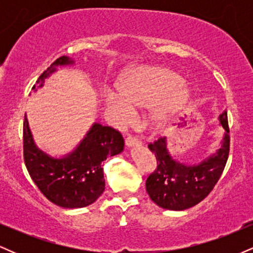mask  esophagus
<instances>
[{
	"label": "esophagus",
	"mask_w": 253,
	"mask_h": 253,
	"mask_svg": "<svg viewBox=\"0 0 253 253\" xmlns=\"http://www.w3.org/2000/svg\"><path fill=\"white\" fill-rule=\"evenodd\" d=\"M125 144H126L127 149H130V147H136V146H140L141 143L139 139L134 138V136H127L126 140H125Z\"/></svg>",
	"instance_id": "1"
}]
</instances>
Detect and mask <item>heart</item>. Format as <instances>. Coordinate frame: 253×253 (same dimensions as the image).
<instances>
[{"mask_svg":"<svg viewBox=\"0 0 253 253\" xmlns=\"http://www.w3.org/2000/svg\"><path fill=\"white\" fill-rule=\"evenodd\" d=\"M118 90L106 92L107 107L120 120H128L133 108H149L147 123L153 128L164 126L193 96V89L178 72L162 66H143L127 72L119 81Z\"/></svg>","mask_w":253,"mask_h":253,"instance_id":"obj_1","label":"heart"}]
</instances>
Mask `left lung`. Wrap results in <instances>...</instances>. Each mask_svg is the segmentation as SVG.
<instances>
[{"instance_id": "left-lung-1", "label": "left lung", "mask_w": 253, "mask_h": 253, "mask_svg": "<svg viewBox=\"0 0 253 253\" xmlns=\"http://www.w3.org/2000/svg\"><path fill=\"white\" fill-rule=\"evenodd\" d=\"M217 120L223 128L219 149L197 164L183 163L172 157L167 136L149 145L156 156L157 169L146 179V191L157 206L169 211L188 210L213 189L225 169L229 152L227 112L223 110Z\"/></svg>"}]
</instances>
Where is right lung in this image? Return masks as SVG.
<instances>
[{"instance_id": "obj_1", "label": "right lung", "mask_w": 253, "mask_h": 253, "mask_svg": "<svg viewBox=\"0 0 253 253\" xmlns=\"http://www.w3.org/2000/svg\"><path fill=\"white\" fill-rule=\"evenodd\" d=\"M75 60L63 56L43 71L38 86L58 69L74 66ZM123 135L108 126L94 123L74 150L63 156H52L36 144L28 124L24 121V158L31 178L46 199L63 208H83L94 203L104 191L102 162L124 151Z\"/></svg>"}]
</instances>
